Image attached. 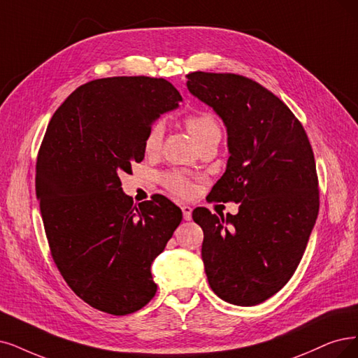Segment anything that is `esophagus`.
I'll list each match as a JSON object with an SVG mask.
<instances>
[{
    "label": "esophagus",
    "mask_w": 358,
    "mask_h": 358,
    "mask_svg": "<svg viewBox=\"0 0 358 358\" xmlns=\"http://www.w3.org/2000/svg\"><path fill=\"white\" fill-rule=\"evenodd\" d=\"M181 210H182V217L186 221H190L192 220V208L189 205H182L181 206Z\"/></svg>",
    "instance_id": "34e87169"
}]
</instances>
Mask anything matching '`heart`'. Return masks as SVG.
I'll list each match as a JSON object with an SVG mask.
<instances>
[{"instance_id":"b5f03b06","label":"heart","mask_w":358,"mask_h":358,"mask_svg":"<svg viewBox=\"0 0 358 358\" xmlns=\"http://www.w3.org/2000/svg\"><path fill=\"white\" fill-rule=\"evenodd\" d=\"M184 125H186L187 131L194 138L197 144L203 143L205 140L220 136L221 129L220 124L217 121V117L208 112V110H197L193 113H189L186 117H184ZM165 136V125L162 121H155L148 131H145L144 141H143V148L144 152L153 155L156 152L161 150L162 148V141ZM161 181L171 193H174L181 197H189L194 192L193 182L182 174L180 171H166L161 176Z\"/></svg>"}]
</instances>
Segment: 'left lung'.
<instances>
[{"instance_id":"8db88e82","label":"left lung","mask_w":358,"mask_h":358,"mask_svg":"<svg viewBox=\"0 0 358 358\" xmlns=\"http://www.w3.org/2000/svg\"><path fill=\"white\" fill-rule=\"evenodd\" d=\"M187 88L224 121L230 157L209 202L239 203L236 215L193 210L203 230L210 289L252 307L290 280L319 215V178L306 129L287 106L237 73L192 72Z\"/></svg>"}]
</instances>
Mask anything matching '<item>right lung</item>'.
<instances>
[{"mask_svg":"<svg viewBox=\"0 0 358 358\" xmlns=\"http://www.w3.org/2000/svg\"><path fill=\"white\" fill-rule=\"evenodd\" d=\"M178 101L164 78L94 79L63 101L39 148L35 187L52 261L73 292L103 313H136L157 290L152 262L181 209L164 196L134 205L119 176L143 161L145 131Z\"/></svg>","mask_w":358,"mask_h":358,"instance_id":"1","label":"right lung"}]
</instances>
